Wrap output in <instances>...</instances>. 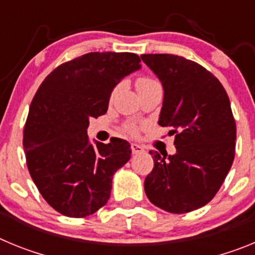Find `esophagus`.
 <instances>
[{
	"label": "esophagus",
	"instance_id": "esophagus-1",
	"mask_svg": "<svg viewBox=\"0 0 255 255\" xmlns=\"http://www.w3.org/2000/svg\"><path fill=\"white\" fill-rule=\"evenodd\" d=\"M131 152L132 154H139V153H143L144 152V148L141 145L136 143H132L131 144Z\"/></svg>",
	"mask_w": 255,
	"mask_h": 255
}]
</instances>
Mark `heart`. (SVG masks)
I'll return each mask as SVG.
<instances>
[{"label":"heart","instance_id":"1","mask_svg":"<svg viewBox=\"0 0 255 255\" xmlns=\"http://www.w3.org/2000/svg\"><path fill=\"white\" fill-rule=\"evenodd\" d=\"M135 85H136V89H138L139 93H141V92L144 91H148V89H152V88L161 87L157 80H154L153 78H149V76H140V78H138L136 79V82H135ZM116 91H117V88H115L111 93V97L115 96ZM139 130H140V126L135 123H126L125 125H124V131L132 135V136L138 135Z\"/></svg>","mask_w":255,"mask_h":255}]
</instances>
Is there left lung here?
Segmentation results:
<instances>
[{
    "mask_svg": "<svg viewBox=\"0 0 255 255\" xmlns=\"http://www.w3.org/2000/svg\"><path fill=\"white\" fill-rule=\"evenodd\" d=\"M163 85L158 124L175 134L176 154L152 152L154 167L144 189L154 206L186 213L206 206L235 157L236 124L224 85L211 71L181 56L141 55Z\"/></svg>",
    "mask_w": 255,
    "mask_h": 255,
    "instance_id": "obj_1",
    "label": "left lung"
}]
</instances>
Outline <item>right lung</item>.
<instances>
[{
    "label": "right lung",
    "instance_id": "add662e5",
    "mask_svg": "<svg viewBox=\"0 0 255 255\" xmlns=\"http://www.w3.org/2000/svg\"><path fill=\"white\" fill-rule=\"evenodd\" d=\"M139 62L130 52H91L61 64L38 88L22 145L31 179L61 215L87 217L110 199L112 176L130 159V144L112 138L92 145L87 129L92 117L107 112L112 89Z\"/></svg>",
    "mask_w": 255,
    "mask_h": 255
}]
</instances>
